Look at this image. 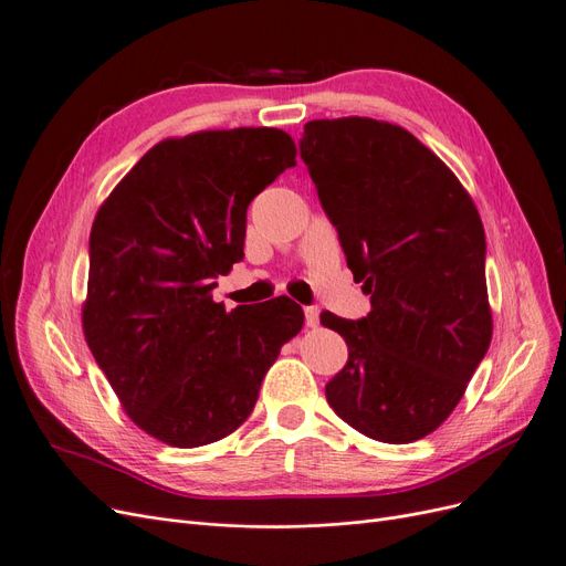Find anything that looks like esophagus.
<instances>
[{
	"label": "esophagus",
	"instance_id": "34e87169",
	"mask_svg": "<svg viewBox=\"0 0 566 566\" xmlns=\"http://www.w3.org/2000/svg\"><path fill=\"white\" fill-rule=\"evenodd\" d=\"M305 324L310 328H317L319 326V310L312 305V307H305Z\"/></svg>",
	"mask_w": 566,
	"mask_h": 566
}]
</instances>
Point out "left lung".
<instances>
[{
  "instance_id": "left-lung-1",
  "label": "left lung",
  "mask_w": 566,
  "mask_h": 566,
  "mask_svg": "<svg viewBox=\"0 0 566 566\" xmlns=\"http://www.w3.org/2000/svg\"><path fill=\"white\" fill-rule=\"evenodd\" d=\"M301 156L373 305L359 322L322 312L349 349L326 401L375 441H420L462 401L492 340L483 221L450 167L401 125L310 120Z\"/></svg>"
}]
</instances>
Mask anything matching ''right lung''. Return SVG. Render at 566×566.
<instances>
[{"mask_svg": "<svg viewBox=\"0 0 566 566\" xmlns=\"http://www.w3.org/2000/svg\"><path fill=\"white\" fill-rule=\"evenodd\" d=\"M296 154L277 128L167 137L97 209L83 336L125 415L167 446L233 433L303 328L286 296L233 312L212 301L214 280L244 256L249 202Z\"/></svg>", "mask_w": 566, "mask_h": 566, "instance_id": "1", "label": "right lung"}]
</instances>
